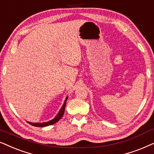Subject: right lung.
Wrapping results in <instances>:
<instances>
[{
	"label": "right lung",
	"mask_w": 154,
	"mask_h": 154,
	"mask_svg": "<svg viewBox=\"0 0 154 154\" xmlns=\"http://www.w3.org/2000/svg\"><path fill=\"white\" fill-rule=\"evenodd\" d=\"M67 100V97L65 98V101L64 102V104H63V107L61 108V109L60 111H59L58 114L57 115V116L55 117V118H53V120H50V121L48 122H42V123H33V122H28L29 124H30L32 126H35V127H42V128H43V127H46V126H48V125H53L55 124L56 122H57L60 119L62 118L63 114H64V112H65V106H66V101Z\"/></svg>",
	"instance_id": "add662e5"
}]
</instances>
